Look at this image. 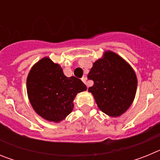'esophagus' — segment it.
I'll return each instance as SVG.
<instances>
[{
  "mask_svg": "<svg viewBox=\"0 0 160 160\" xmlns=\"http://www.w3.org/2000/svg\"><path fill=\"white\" fill-rule=\"evenodd\" d=\"M87 78L86 77V76H84V77H82V81L83 82H84L85 84L87 85V87H88V84H87Z\"/></svg>",
  "mask_w": 160,
  "mask_h": 160,
  "instance_id": "1",
  "label": "esophagus"
}]
</instances>
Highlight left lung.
Returning a JSON list of instances; mask_svg holds the SVG:
<instances>
[{"mask_svg": "<svg viewBox=\"0 0 160 160\" xmlns=\"http://www.w3.org/2000/svg\"><path fill=\"white\" fill-rule=\"evenodd\" d=\"M94 81L88 91L94 96L100 111L111 117H118L128 111L136 94V74L122 57L107 50L93 63L87 76Z\"/></svg>", "mask_w": 160, "mask_h": 160, "instance_id": "obj_1", "label": "left lung"}]
</instances>
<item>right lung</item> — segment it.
Here are the masks:
<instances>
[{
	"label": "right lung",
	"instance_id": "obj_1",
	"mask_svg": "<svg viewBox=\"0 0 160 160\" xmlns=\"http://www.w3.org/2000/svg\"><path fill=\"white\" fill-rule=\"evenodd\" d=\"M26 89L35 112L49 122H60L73 111L77 94L87 88L74 76L66 77L60 65L45 57L29 70Z\"/></svg>",
	"mask_w": 160,
	"mask_h": 160
}]
</instances>
